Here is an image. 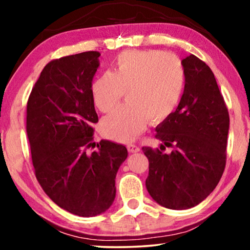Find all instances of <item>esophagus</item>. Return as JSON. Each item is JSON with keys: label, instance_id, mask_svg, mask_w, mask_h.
Segmentation results:
<instances>
[{"label": "esophagus", "instance_id": "1", "mask_svg": "<svg viewBox=\"0 0 250 250\" xmlns=\"http://www.w3.org/2000/svg\"><path fill=\"white\" fill-rule=\"evenodd\" d=\"M127 150L128 152H139L140 148L135 145H127Z\"/></svg>", "mask_w": 250, "mask_h": 250}]
</instances>
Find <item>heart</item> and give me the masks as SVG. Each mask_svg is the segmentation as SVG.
<instances>
[{"instance_id":"b5f03b06","label":"heart","mask_w":250,"mask_h":250,"mask_svg":"<svg viewBox=\"0 0 250 250\" xmlns=\"http://www.w3.org/2000/svg\"><path fill=\"white\" fill-rule=\"evenodd\" d=\"M186 87V69L174 54L159 50L125 51L115 60L111 73L93 82L91 93L101 112L114 109L127 92V105L116 109L101 123L104 136L128 142L146 124H162L179 107Z\"/></svg>"}]
</instances>
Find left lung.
<instances>
[{
	"instance_id": "1",
	"label": "left lung",
	"mask_w": 250,
	"mask_h": 250,
	"mask_svg": "<svg viewBox=\"0 0 250 250\" xmlns=\"http://www.w3.org/2000/svg\"><path fill=\"white\" fill-rule=\"evenodd\" d=\"M183 97L174 114L159 124L155 138L165 146H143L149 160L146 187L169 209H188L209 196L227 164L230 117L213 71L193 54L182 60ZM166 146L173 150L162 151Z\"/></svg>"
}]
</instances>
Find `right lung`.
<instances>
[{"label":"right lung","mask_w":250,"mask_h":250,"mask_svg":"<svg viewBox=\"0 0 250 250\" xmlns=\"http://www.w3.org/2000/svg\"><path fill=\"white\" fill-rule=\"evenodd\" d=\"M97 51L50 61L27 102L26 131L36 179L50 199L83 217L100 215L114 203L115 179L127 158L123 145L101 140L95 146L99 118L92 80L99 67Z\"/></svg>","instance_id":"right-lung-1"}]
</instances>
